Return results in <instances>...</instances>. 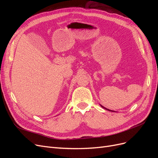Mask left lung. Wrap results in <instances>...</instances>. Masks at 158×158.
Instances as JSON below:
<instances>
[{
  "label": "left lung",
  "mask_w": 158,
  "mask_h": 158,
  "mask_svg": "<svg viewBox=\"0 0 158 158\" xmlns=\"http://www.w3.org/2000/svg\"><path fill=\"white\" fill-rule=\"evenodd\" d=\"M100 106H101V107H102L103 108H104L105 109H106V110H108V111H113V112H114V111H112V110H110V109H107V108H106V107H103L102 105H100Z\"/></svg>",
  "instance_id": "8db88e82"
}]
</instances>
